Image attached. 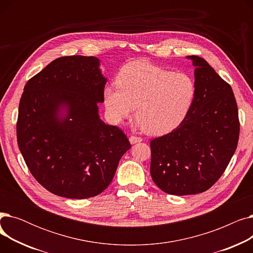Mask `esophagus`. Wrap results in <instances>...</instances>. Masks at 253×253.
I'll return each mask as SVG.
<instances>
[{
    "instance_id": "1",
    "label": "esophagus",
    "mask_w": 253,
    "mask_h": 253,
    "mask_svg": "<svg viewBox=\"0 0 253 253\" xmlns=\"http://www.w3.org/2000/svg\"><path fill=\"white\" fill-rule=\"evenodd\" d=\"M142 139H141V137H138V136H135V135H131L130 137H129V141L131 142V143H136V142H140Z\"/></svg>"
}]
</instances>
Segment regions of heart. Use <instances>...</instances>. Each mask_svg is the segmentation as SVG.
I'll return each instance as SVG.
<instances>
[{"mask_svg": "<svg viewBox=\"0 0 253 253\" xmlns=\"http://www.w3.org/2000/svg\"><path fill=\"white\" fill-rule=\"evenodd\" d=\"M116 87L104 89V103L116 122L135 118L148 134L160 135L176 128L188 115L196 95L194 80L147 60H136L120 70Z\"/></svg>", "mask_w": 253, "mask_h": 253, "instance_id": "b5f03b06", "label": "heart"}]
</instances>
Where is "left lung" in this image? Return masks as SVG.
Instances as JSON below:
<instances>
[{
    "label": "left lung",
    "mask_w": 253,
    "mask_h": 253,
    "mask_svg": "<svg viewBox=\"0 0 253 253\" xmlns=\"http://www.w3.org/2000/svg\"><path fill=\"white\" fill-rule=\"evenodd\" d=\"M195 69L196 95L183 121L151 141V175L170 195L210 189L237 149L240 122L232 87L202 57L188 56Z\"/></svg>",
    "instance_id": "left-lung-1"
}]
</instances>
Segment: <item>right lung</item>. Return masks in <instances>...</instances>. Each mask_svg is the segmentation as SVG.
I'll return each mask as SVG.
<instances>
[{"label": "right lung", "instance_id": "right-lung-1", "mask_svg": "<svg viewBox=\"0 0 253 253\" xmlns=\"http://www.w3.org/2000/svg\"><path fill=\"white\" fill-rule=\"evenodd\" d=\"M105 83L98 58L73 55L53 60L24 86L17 143L33 176L52 194L71 199L100 194L131 148L121 129L99 118Z\"/></svg>", "mask_w": 253, "mask_h": 253}]
</instances>
